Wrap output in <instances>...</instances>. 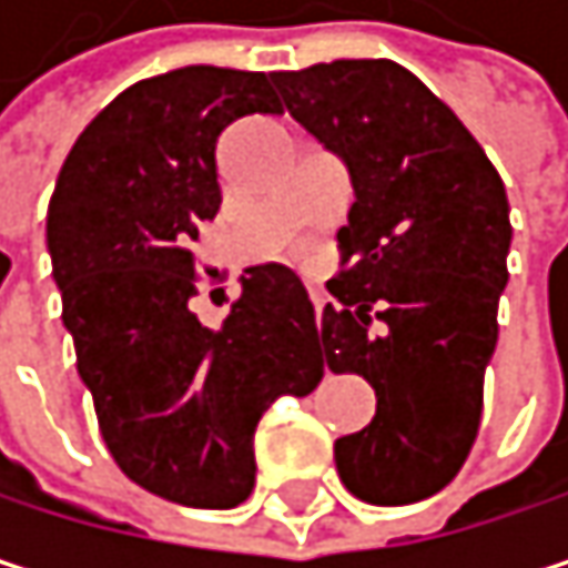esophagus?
<instances>
[{"instance_id": "34e87169", "label": "esophagus", "mask_w": 568, "mask_h": 568, "mask_svg": "<svg viewBox=\"0 0 568 568\" xmlns=\"http://www.w3.org/2000/svg\"><path fill=\"white\" fill-rule=\"evenodd\" d=\"M312 302H315V312H318V322H322V308H325V295H322V292H312Z\"/></svg>"}]
</instances>
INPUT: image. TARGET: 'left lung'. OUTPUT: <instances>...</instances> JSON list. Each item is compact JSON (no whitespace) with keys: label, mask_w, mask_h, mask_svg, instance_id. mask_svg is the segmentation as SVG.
<instances>
[{"label":"left lung","mask_w":568,"mask_h":568,"mask_svg":"<svg viewBox=\"0 0 568 568\" xmlns=\"http://www.w3.org/2000/svg\"><path fill=\"white\" fill-rule=\"evenodd\" d=\"M288 114L342 158L355 203L338 230L335 302L315 328L335 375L378 397L368 427L335 440L348 494L404 507L464 467L497 348L510 203L460 118L388 58L273 71Z\"/></svg>","instance_id":"8db88e82"}]
</instances>
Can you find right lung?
<instances>
[{
    "instance_id": "right-lung-1",
    "label": "right lung",
    "mask_w": 568,
    "mask_h": 568,
    "mask_svg": "<svg viewBox=\"0 0 568 568\" xmlns=\"http://www.w3.org/2000/svg\"><path fill=\"white\" fill-rule=\"evenodd\" d=\"M270 78L186 64L131 84L81 131L49 203L61 322L101 437L138 487L180 507H240L263 410L325 375L288 266H250L220 328L190 312V243L223 200L216 138L236 118L283 114Z\"/></svg>"
}]
</instances>
